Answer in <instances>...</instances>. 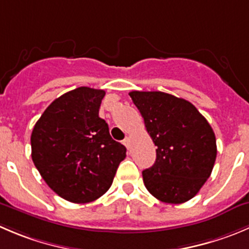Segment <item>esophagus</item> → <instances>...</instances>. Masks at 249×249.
Masks as SVG:
<instances>
[{"instance_id": "obj_1", "label": "esophagus", "mask_w": 249, "mask_h": 249, "mask_svg": "<svg viewBox=\"0 0 249 249\" xmlns=\"http://www.w3.org/2000/svg\"><path fill=\"white\" fill-rule=\"evenodd\" d=\"M123 144H124V146L126 147L127 149H129V148H130V140L126 137V139H125L124 141H123Z\"/></svg>"}]
</instances>
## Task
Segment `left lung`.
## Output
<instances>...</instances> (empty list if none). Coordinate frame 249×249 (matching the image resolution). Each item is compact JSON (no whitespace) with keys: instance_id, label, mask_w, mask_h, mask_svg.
<instances>
[{"instance_id":"1","label":"left lung","mask_w":249,"mask_h":249,"mask_svg":"<svg viewBox=\"0 0 249 249\" xmlns=\"http://www.w3.org/2000/svg\"><path fill=\"white\" fill-rule=\"evenodd\" d=\"M147 132L157 146V158L142 171L146 189L164 203L194 198L211 176L216 140L206 118L189 101L160 91H132Z\"/></svg>"}]
</instances>
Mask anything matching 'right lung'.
Returning <instances> with one entry per match:
<instances>
[{"label":"right lung","mask_w":249,"mask_h":249,"mask_svg":"<svg viewBox=\"0 0 249 249\" xmlns=\"http://www.w3.org/2000/svg\"><path fill=\"white\" fill-rule=\"evenodd\" d=\"M103 90L81 88L55 98L31 134V158L59 197L89 203L109 190L126 148L98 117Z\"/></svg>","instance_id":"right-lung-1"}]
</instances>
